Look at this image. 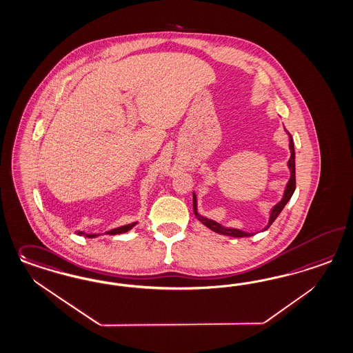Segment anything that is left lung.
<instances>
[{
	"mask_svg": "<svg viewBox=\"0 0 353 353\" xmlns=\"http://www.w3.org/2000/svg\"><path fill=\"white\" fill-rule=\"evenodd\" d=\"M290 135V134H288ZM290 150H291V157H290V161H288V168H290V171H291V178H290V181L287 183V185H285V194H283V199L278 203V204L275 205L273 208V210H272V213H270V219H269V223H268V226L265 228V230H268V228L272 226V223H273L274 221L276 219V216L281 214V212L283 210V208H285V204L290 201V199L292 197V194L295 192L296 188V176H295V148H294V140H292V137L290 135ZM194 212L196 216L204 223L206 228H210V230H213L214 232H218V234H222V235H228V236H234V238H244V236H250L252 234H248V232H244V231H240L238 228H222L219 223H216L214 221H212V219H208V218H204V216H199V213H197V204H196V196L194 194Z\"/></svg>",
	"mask_w": 353,
	"mask_h": 353,
	"instance_id": "1",
	"label": "left lung"
}]
</instances>
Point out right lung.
<instances>
[{
	"label": "right lung",
	"instance_id": "add662e5",
	"mask_svg": "<svg viewBox=\"0 0 353 353\" xmlns=\"http://www.w3.org/2000/svg\"><path fill=\"white\" fill-rule=\"evenodd\" d=\"M137 225V222H134V223H131V225H125V226H122V228H114V230H110V231H108L106 234L108 235H117V234H123V232H127L128 230H131V228H134ZM79 235H85L87 238H94V236H97V234H84V232H78Z\"/></svg>",
	"mask_w": 353,
	"mask_h": 353
}]
</instances>
